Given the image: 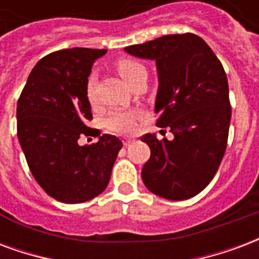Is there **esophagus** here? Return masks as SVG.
<instances>
[{"mask_svg": "<svg viewBox=\"0 0 259 259\" xmlns=\"http://www.w3.org/2000/svg\"><path fill=\"white\" fill-rule=\"evenodd\" d=\"M133 141H135L133 139H123V140H122V143H123V146H130Z\"/></svg>", "mask_w": 259, "mask_h": 259, "instance_id": "esophagus-1", "label": "esophagus"}]
</instances>
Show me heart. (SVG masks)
Segmentation results:
<instances>
[{"label":"heart","mask_w":259,"mask_h":259,"mask_svg":"<svg viewBox=\"0 0 259 259\" xmlns=\"http://www.w3.org/2000/svg\"><path fill=\"white\" fill-rule=\"evenodd\" d=\"M116 69L124 81L129 84L136 74L144 70V66L132 59H120L116 62ZM85 98L91 105H94L97 102L96 80L94 79H89L85 84ZM141 115H143L141 111H115L105 120L107 129L119 135H132L137 129V120L141 118Z\"/></svg>","instance_id":"1"}]
</instances>
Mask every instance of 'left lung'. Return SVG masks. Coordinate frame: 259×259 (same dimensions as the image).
Instances as JSON below:
<instances>
[{
	"label": "left lung",
	"instance_id": "left-lung-1",
	"mask_svg": "<svg viewBox=\"0 0 259 259\" xmlns=\"http://www.w3.org/2000/svg\"><path fill=\"white\" fill-rule=\"evenodd\" d=\"M157 64V126L170 127L174 140L144 135L151 157L141 178L166 200H187L209 185L228 146L232 107L221 61L201 37L169 34L124 48Z\"/></svg>",
	"mask_w": 259,
	"mask_h": 259
}]
</instances>
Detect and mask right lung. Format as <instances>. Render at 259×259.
Instances as JSON below:
<instances>
[{
	"label": "right lung",
	"instance_id": "right-lung-1",
	"mask_svg": "<svg viewBox=\"0 0 259 259\" xmlns=\"http://www.w3.org/2000/svg\"><path fill=\"white\" fill-rule=\"evenodd\" d=\"M105 53L70 48L48 54L33 68L18 101V139L31 175L48 195L65 204L101 194L122 148L111 135L91 146L77 143L81 136H94L85 124L93 119L85 84L94 61Z\"/></svg>",
	"mask_w": 259,
	"mask_h": 259
}]
</instances>
